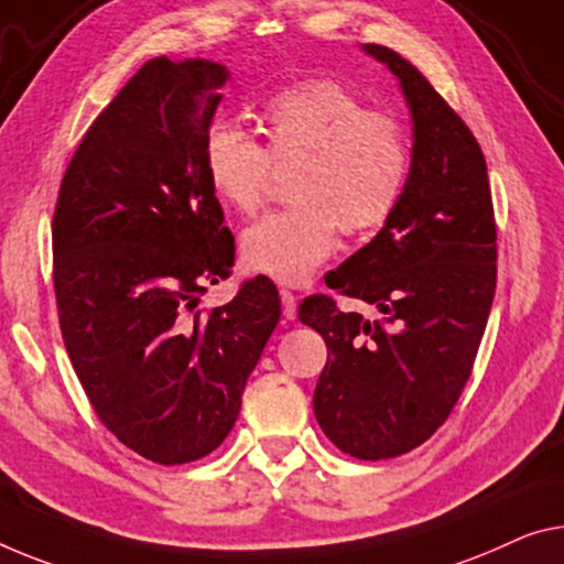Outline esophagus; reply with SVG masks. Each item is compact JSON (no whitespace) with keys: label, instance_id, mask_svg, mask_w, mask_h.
Listing matches in <instances>:
<instances>
[{"label":"esophagus","instance_id":"34e87169","mask_svg":"<svg viewBox=\"0 0 564 564\" xmlns=\"http://www.w3.org/2000/svg\"><path fill=\"white\" fill-rule=\"evenodd\" d=\"M280 297H282V315L288 319H294V315H297V297H294V292L280 290Z\"/></svg>","mask_w":564,"mask_h":564}]
</instances>
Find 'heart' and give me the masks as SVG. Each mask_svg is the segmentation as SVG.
I'll return each instance as SVG.
<instances>
[{"instance_id": "obj_1", "label": "heart", "mask_w": 564, "mask_h": 564, "mask_svg": "<svg viewBox=\"0 0 564 564\" xmlns=\"http://www.w3.org/2000/svg\"><path fill=\"white\" fill-rule=\"evenodd\" d=\"M259 123L264 143L224 120L206 131V181L229 209L254 214L290 173L292 206L245 231L241 259L276 282H305L330 257L337 229L360 237L391 219L409 184V133L330 77L274 93Z\"/></svg>"}]
</instances>
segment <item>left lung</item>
<instances>
[{
	"instance_id": "1",
	"label": "left lung",
	"mask_w": 564,
	"mask_h": 564,
	"mask_svg": "<svg viewBox=\"0 0 564 564\" xmlns=\"http://www.w3.org/2000/svg\"><path fill=\"white\" fill-rule=\"evenodd\" d=\"M366 52L401 80L413 161L391 219L325 284L378 315L310 294L297 317L327 345L312 401L319 429L343 454L378 462L431 438L471 376L497 290V221L469 126L395 50Z\"/></svg>"
}]
</instances>
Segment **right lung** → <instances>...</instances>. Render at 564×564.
<instances>
[{"instance_id": "right-lung-1", "label": "right lung", "mask_w": 564, "mask_h": 564, "mask_svg": "<svg viewBox=\"0 0 564 564\" xmlns=\"http://www.w3.org/2000/svg\"><path fill=\"white\" fill-rule=\"evenodd\" d=\"M227 77L209 59H149L83 135L52 216L59 330L83 391L120 444L163 466L221 446L280 323L264 274L198 310L234 267L204 173Z\"/></svg>"}]
</instances>
